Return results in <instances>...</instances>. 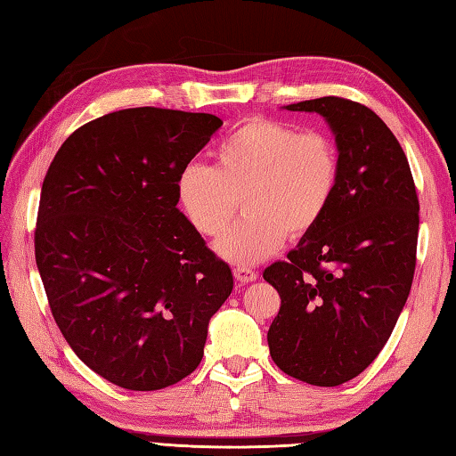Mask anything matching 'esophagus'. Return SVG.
<instances>
[{"mask_svg":"<svg viewBox=\"0 0 456 456\" xmlns=\"http://www.w3.org/2000/svg\"><path fill=\"white\" fill-rule=\"evenodd\" d=\"M234 277L240 283H252L257 280V273L254 269H248V267H236L234 269Z\"/></svg>","mask_w":456,"mask_h":456,"instance_id":"34e87169","label":"esophagus"}]
</instances>
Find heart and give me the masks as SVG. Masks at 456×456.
<instances>
[{
    "label": "heart",
    "mask_w": 456,
    "mask_h": 456,
    "mask_svg": "<svg viewBox=\"0 0 456 456\" xmlns=\"http://www.w3.org/2000/svg\"><path fill=\"white\" fill-rule=\"evenodd\" d=\"M340 159L324 134L267 118H252L222 139L215 167L189 163L176 179V197L202 236L224 234L238 210L246 216L216 249L232 264L254 265L289 238L319 226L337 194Z\"/></svg>",
    "instance_id": "obj_1"
}]
</instances>
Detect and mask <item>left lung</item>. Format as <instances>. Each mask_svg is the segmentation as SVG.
I'll list each match as a JSON object with an SVG mask.
<instances>
[{
    "instance_id": "left-lung-1",
    "label": "left lung",
    "mask_w": 456,
    "mask_h": 456,
    "mask_svg": "<svg viewBox=\"0 0 456 456\" xmlns=\"http://www.w3.org/2000/svg\"><path fill=\"white\" fill-rule=\"evenodd\" d=\"M327 119L338 189L287 262L264 272L281 297L269 354L301 382L332 387L362 374L392 334L415 272L419 200L395 135L370 108L324 96L285 106Z\"/></svg>"
}]
</instances>
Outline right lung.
I'll use <instances>...</instances> for the list:
<instances>
[{
  "label": "right lung",
  "instance_id": "right-lung-1",
  "mask_svg": "<svg viewBox=\"0 0 456 456\" xmlns=\"http://www.w3.org/2000/svg\"><path fill=\"white\" fill-rule=\"evenodd\" d=\"M222 119L127 108L78 127L46 171L35 259L85 364L134 392L197 370L234 277L176 208V179Z\"/></svg>",
  "mask_w": 456,
  "mask_h": 456
}]
</instances>
